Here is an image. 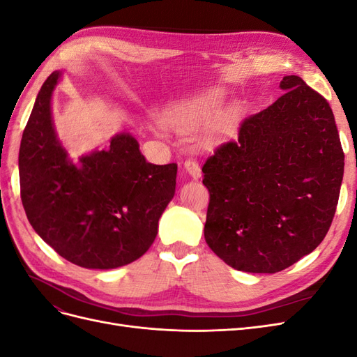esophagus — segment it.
<instances>
[{"label": "esophagus", "mask_w": 357, "mask_h": 357, "mask_svg": "<svg viewBox=\"0 0 357 357\" xmlns=\"http://www.w3.org/2000/svg\"><path fill=\"white\" fill-rule=\"evenodd\" d=\"M185 169L188 171V174H190L193 178H198L201 176V167L198 164V160L193 158H189L185 160Z\"/></svg>", "instance_id": "obj_1"}]
</instances>
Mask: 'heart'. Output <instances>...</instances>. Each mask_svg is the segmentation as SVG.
Listing matches in <instances>:
<instances>
[{
  "label": "heart",
  "instance_id": "heart-1",
  "mask_svg": "<svg viewBox=\"0 0 357 357\" xmlns=\"http://www.w3.org/2000/svg\"><path fill=\"white\" fill-rule=\"evenodd\" d=\"M222 105V95L219 92H208L198 98H193L185 104L178 105L177 109L169 114V122L181 131H190L195 129L215 116ZM236 119L235 110L226 112L218 122L219 131H225L234 125Z\"/></svg>",
  "mask_w": 357,
  "mask_h": 357
}]
</instances>
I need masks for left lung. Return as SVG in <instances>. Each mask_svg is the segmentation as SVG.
I'll return each instance as SVG.
<instances>
[{
    "label": "left lung",
    "instance_id": "8db88e82",
    "mask_svg": "<svg viewBox=\"0 0 357 357\" xmlns=\"http://www.w3.org/2000/svg\"><path fill=\"white\" fill-rule=\"evenodd\" d=\"M202 167L205 241L238 271L274 274L311 253L337 210L344 152L329 102L298 75Z\"/></svg>",
    "mask_w": 357,
    "mask_h": 357
}]
</instances>
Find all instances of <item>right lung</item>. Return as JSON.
Segmentation results:
<instances>
[{"mask_svg":"<svg viewBox=\"0 0 357 357\" xmlns=\"http://www.w3.org/2000/svg\"><path fill=\"white\" fill-rule=\"evenodd\" d=\"M43 83L19 150L20 198L34 231L71 264L112 269L143 256L174 197L177 165L149 164L129 134L109 150L68 160L52 125L50 100L59 79Z\"/></svg>","mask_w":357,"mask_h":357,"instance_id":"right-lung-1","label":"right lung"}]
</instances>
